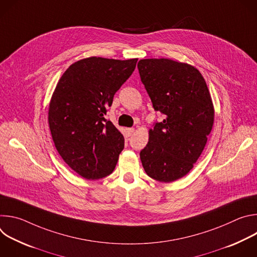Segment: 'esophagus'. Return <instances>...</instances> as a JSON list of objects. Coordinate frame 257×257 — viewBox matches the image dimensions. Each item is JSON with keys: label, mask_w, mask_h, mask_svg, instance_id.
<instances>
[{"label": "esophagus", "mask_w": 257, "mask_h": 257, "mask_svg": "<svg viewBox=\"0 0 257 257\" xmlns=\"http://www.w3.org/2000/svg\"><path fill=\"white\" fill-rule=\"evenodd\" d=\"M134 131H135V130H134V128H128V129L126 130V132H127V135H128V136H131V135L134 133Z\"/></svg>", "instance_id": "esophagus-1"}]
</instances>
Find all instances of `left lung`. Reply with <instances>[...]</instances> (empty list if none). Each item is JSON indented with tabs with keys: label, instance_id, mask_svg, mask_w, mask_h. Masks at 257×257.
I'll return each instance as SVG.
<instances>
[{
	"label": "left lung",
	"instance_id": "obj_1",
	"mask_svg": "<svg viewBox=\"0 0 257 257\" xmlns=\"http://www.w3.org/2000/svg\"><path fill=\"white\" fill-rule=\"evenodd\" d=\"M137 67L155 111L165 117L150 130L140 160L151 178L170 183L187 175L204 149L214 118L210 93L191 65L143 59Z\"/></svg>",
	"mask_w": 257,
	"mask_h": 257
}]
</instances>
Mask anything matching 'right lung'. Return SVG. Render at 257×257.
<instances>
[{"mask_svg":"<svg viewBox=\"0 0 257 257\" xmlns=\"http://www.w3.org/2000/svg\"><path fill=\"white\" fill-rule=\"evenodd\" d=\"M137 60L86 58L72 64L56 86L49 107L52 137L64 162L85 179L115 170L124 137L104 115Z\"/></svg>","mask_w":257,"mask_h":257,"instance_id":"add662e5","label":"right lung"}]
</instances>
